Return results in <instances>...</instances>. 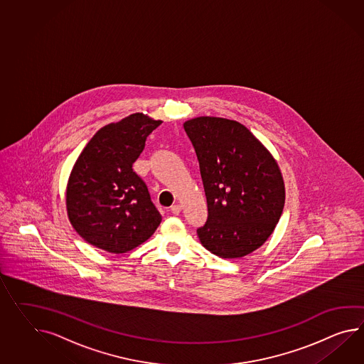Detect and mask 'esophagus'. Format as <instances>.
<instances>
[{"instance_id": "esophagus-1", "label": "esophagus", "mask_w": 364, "mask_h": 364, "mask_svg": "<svg viewBox=\"0 0 364 364\" xmlns=\"http://www.w3.org/2000/svg\"><path fill=\"white\" fill-rule=\"evenodd\" d=\"M171 212L173 214H180V212H181V205L175 204L172 205V208H171Z\"/></svg>"}]
</instances>
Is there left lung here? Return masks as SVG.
<instances>
[{"label": "left lung", "mask_w": 364, "mask_h": 364, "mask_svg": "<svg viewBox=\"0 0 364 364\" xmlns=\"http://www.w3.org/2000/svg\"><path fill=\"white\" fill-rule=\"evenodd\" d=\"M204 184L208 221L197 229L201 245L223 259L255 251L275 230L285 186L272 154L246 126L221 117L184 122Z\"/></svg>", "instance_id": "obj_1"}]
</instances>
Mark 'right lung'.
I'll list each match as a JSON object with an SVG mask.
<instances>
[{
    "instance_id": "obj_1",
    "label": "right lung",
    "mask_w": 364,
    "mask_h": 364,
    "mask_svg": "<svg viewBox=\"0 0 364 364\" xmlns=\"http://www.w3.org/2000/svg\"><path fill=\"white\" fill-rule=\"evenodd\" d=\"M160 124L134 113L101 127L81 151L68 178L65 206L73 229L92 246L124 254L158 229L161 215L133 164Z\"/></svg>"
}]
</instances>
